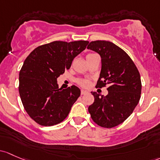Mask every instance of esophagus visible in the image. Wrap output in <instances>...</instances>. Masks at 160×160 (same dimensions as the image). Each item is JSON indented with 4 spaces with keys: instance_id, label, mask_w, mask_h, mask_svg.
I'll return each mask as SVG.
<instances>
[{
    "instance_id": "obj_1",
    "label": "esophagus",
    "mask_w": 160,
    "mask_h": 160,
    "mask_svg": "<svg viewBox=\"0 0 160 160\" xmlns=\"http://www.w3.org/2000/svg\"><path fill=\"white\" fill-rule=\"evenodd\" d=\"M87 93H88V91H87V90H81V95H85V94Z\"/></svg>"
}]
</instances>
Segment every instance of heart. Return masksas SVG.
Wrapping results in <instances>:
<instances>
[{"label": "heart", "instance_id": "heart-1", "mask_svg": "<svg viewBox=\"0 0 160 160\" xmlns=\"http://www.w3.org/2000/svg\"><path fill=\"white\" fill-rule=\"evenodd\" d=\"M77 83H79L82 87H88L90 85V81L88 80H83V79H79V80H77Z\"/></svg>", "mask_w": 160, "mask_h": 160}]
</instances>
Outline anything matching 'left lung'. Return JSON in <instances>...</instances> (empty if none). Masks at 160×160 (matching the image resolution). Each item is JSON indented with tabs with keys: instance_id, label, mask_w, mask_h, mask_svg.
Masks as SVG:
<instances>
[{
	"instance_id": "8db88e82",
	"label": "left lung",
	"mask_w": 160,
	"mask_h": 160,
	"mask_svg": "<svg viewBox=\"0 0 160 160\" xmlns=\"http://www.w3.org/2000/svg\"><path fill=\"white\" fill-rule=\"evenodd\" d=\"M87 48L101 58V71L96 87L108 86V94L105 97L91 92L94 102L88 111L97 125L112 128L127 120L139 102L142 89L140 75L129 55L112 42L92 41Z\"/></svg>"
}]
</instances>
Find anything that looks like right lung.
<instances>
[{"mask_svg": "<svg viewBox=\"0 0 160 160\" xmlns=\"http://www.w3.org/2000/svg\"><path fill=\"white\" fill-rule=\"evenodd\" d=\"M88 43L53 41L35 48L24 60L19 73L20 97L26 112L38 124L56 125L68 116L80 90L74 85L62 90L57 79Z\"/></svg>", "mask_w": 160, "mask_h": 160, "instance_id": "obj_1", "label": "right lung"}]
</instances>
